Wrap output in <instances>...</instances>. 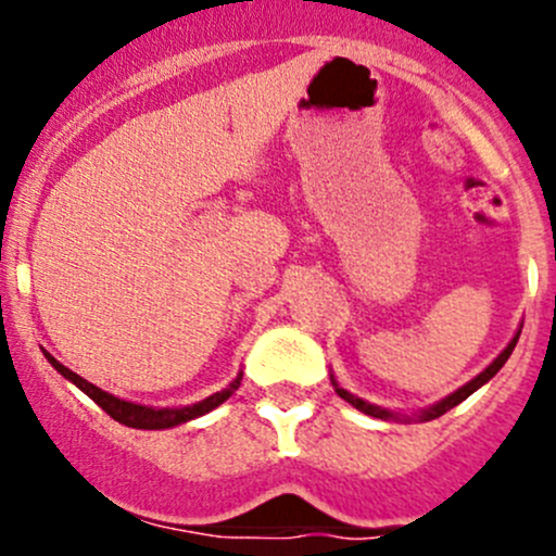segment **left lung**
Wrapping results in <instances>:
<instances>
[{"mask_svg": "<svg viewBox=\"0 0 556 556\" xmlns=\"http://www.w3.org/2000/svg\"><path fill=\"white\" fill-rule=\"evenodd\" d=\"M519 333H521V328L517 330V333H514V339L508 341V346H506V350H503L501 355H497L495 361H492L490 366H486L484 371L479 374V377H473V379H470V382H465L463 387H459V390H454V392H450V395H446V397H441V401H435L433 406H428V408H419V412H414V414H397V412H390V408H382V406H377V403H368V401H363V397L352 395L350 390H344V387H341L339 382H336V377H333V374H330V384H333V390L339 392V397H344V401L350 403V406H355L357 412L368 414V417H374V419H384V422H387V419H403V422H412V419H419V422H430V419H439L441 414H446V412H450V408L457 406V403H463L465 397H468V395H473V392L479 390V387H484L486 382H490V379L495 377V374L501 371L503 366H506V361H508V357H511L514 346H517V341H519Z\"/></svg>", "mask_w": 556, "mask_h": 556, "instance_id": "left-lung-1", "label": "left lung"}]
</instances>
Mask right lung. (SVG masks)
<instances>
[{"label": "right lung", "mask_w": 556, "mask_h": 556, "mask_svg": "<svg viewBox=\"0 0 556 556\" xmlns=\"http://www.w3.org/2000/svg\"><path fill=\"white\" fill-rule=\"evenodd\" d=\"M45 357H48V363L61 374V377L70 379L75 387H80V390L86 392L91 401H97L99 406H102L104 412L115 419V422L126 425V428H137V430H166V428H174V425L190 422V419H195V417H204V414H210L212 408H217L220 403H226L228 397L233 395V390H239V384H242V371H239L237 379H233L226 390L215 392V395L204 397V401L193 403V406L155 408V406H142V403L123 401V397L110 395V392H104L102 387L91 384L88 379H83L80 374H75V371H70L66 366H61V363L55 361L50 352H45Z\"/></svg>", "instance_id": "obj_1"}]
</instances>
